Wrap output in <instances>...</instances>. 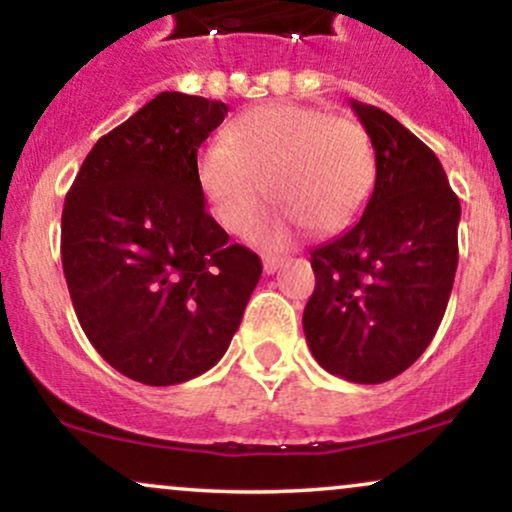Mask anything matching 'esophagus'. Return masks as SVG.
Returning <instances> with one entry per match:
<instances>
[{
	"mask_svg": "<svg viewBox=\"0 0 512 512\" xmlns=\"http://www.w3.org/2000/svg\"><path fill=\"white\" fill-rule=\"evenodd\" d=\"M286 257H279V255H264L262 257V267H264V274H274L276 269L284 267Z\"/></svg>",
	"mask_w": 512,
	"mask_h": 512,
	"instance_id": "34e87169",
	"label": "esophagus"
}]
</instances>
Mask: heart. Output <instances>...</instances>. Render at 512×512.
<instances>
[{
	"mask_svg": "<svg viewBox=\"0 0 512 512\" xmlns=\"http://www.w3.org/2000/svg\"><path fill=\"white\" fill-rule=\"evenodd\" d=\"M197 178L211 214L231 233H248L269 195L281 204L260 238L281 243L293 228L337 233L366 207L375 182L368 134L349 117L310 105H260L199 154Z\"/></svg>",
	"mask_w": 512,
	"mask_h": 512,
	"instance_id": "heart-1",
	"label": "heart"
}]
</instances>
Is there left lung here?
Returning a JSON list of instances; mask_svg holds the SVG:
<instances>
[{
    "instance_id": "8db88e82",
    "label": "left lung",
    "mask_w": 512,
    "mask_h": 512,
    "mask_svg": "<svg viewBox=\"0 0 512 512\" xmlns=\"http://www.w3.org/2000/svg\"><path fill=\"white\" fill-rule=\"evenodd\" d=\"M351 108L375 151L373 195L349 231L310 252L315 291L303 332L327 373L378 385L424 354L443 320L460 199L419 137L375 105Z\"/></svg>"
}]
</instances>
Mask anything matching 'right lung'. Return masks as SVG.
Returning a JSON list of instances; mask_svg holds the SVG:
<instances>
[{"label":"right lung","instance_id":"obj_1","mask_svg":"<svg viewBox=\"0 0 512 512\" xmlns=\"http://www.w3.org/2000/svg\"><path fill=\"white\" fill-rule=\"evenodd\" d=\"M228 105L158 93L101 137L62 211V267L88 342L144 385H178L221 361L262 262L204 209L197 149Z\"/></svg>","mask_w":512,"mask_h":512}]
</instances>
